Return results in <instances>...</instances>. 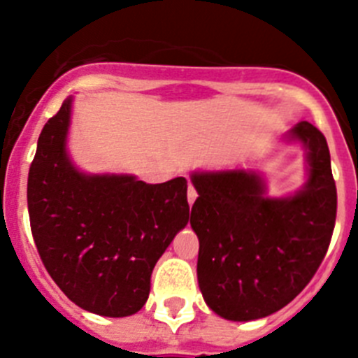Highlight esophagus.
Returning <instances> with one entry per match:
<instances>
[{
    "mask_svg": "<svg viewBox=\"0 0 358 358\" xmlns=\"http://www.w3.org/2000/svg\"><path fill=\"white\" fill-rule=\"evenodd\" d=\"M195 199H197V192H195V188L192 185L188 186V204L192 206L195 202Z\"/></svg>",
    "mask_w": 358,
    "mask_h": 358,
    "instance_id": "1",
    "label": "esophagus"
}]
</instances>
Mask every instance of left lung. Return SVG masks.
<instances>
[{
    "mask_svg": "<svg viewBox=\"0 0 358 358\" xmlns=\"http://www.w3.org/2000/svg\"><path fill=\"white\" fill-rule=\"evenodd\" d=\"M305 148V182L267 195L258 169L195 170L192 229L199 238L197 280L206 305L227 321L267 317L301 292L327 255L337 189L327 140L308 122L281 136Z\"/></svg>",
    "mask_w": 358,
    "mask_h": 358,
    "instance_id": "8db88e82",
    "label": "left lung"
}]
</instances>
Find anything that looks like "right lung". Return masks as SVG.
I'll return each mask as SVG.
<instances>
[{"instance_id": "obj_1", "label": "right lung", "mask_w": 358, "mask_h": 358, "mask_svg": "<svg viewBox=\"0 0 358 358\" xmlns=\"http://www.w3.org/2000/svg\"><path fill=\"white\" fill-rule=\"evenodd\" d=\"M73 96L44 125L28 172L31 235L44 267L75 305L103 317L143 308L150 276L189 220L188 182L87 173L68 150Z\"/></svg>"}]
</instances>
